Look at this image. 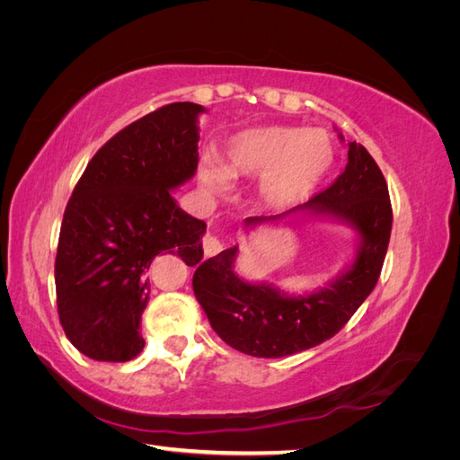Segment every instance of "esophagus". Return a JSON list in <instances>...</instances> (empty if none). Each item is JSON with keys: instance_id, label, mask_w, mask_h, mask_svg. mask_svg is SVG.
<instances>
[{"instance_id": "1", "label": "esophagus", "mask_w": 460, "mask_h": 460, "mask_svg": "<svg viewBox=\"0 0 460 460\" xmlns=\"http://www.w3.org/2000/svg\"><path fill=\"white\" fill-rule=\"evenodd\" d=\"M220 252H222V242H220L218 235L207 234L205 238H203V253H205V257H215Z\"/></svg>"}]
</instances>
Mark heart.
<instances>
[{"label":"heart","mask_w":460,"mask_h":460,"mask_svg":"<svg viewBox=\"0 0 460 460\" xmlns=\"http://www.w3.org/2000/svg\"><path fill=\"white\" fill-rule=\"evenodd\" d=\"M333 147L318 130L261 127L235 134L226 147L225 169L207 163L199 182L208 193H222L230 178L259 176L261 196L272 208H289L309 199L330 172Z\"/></svg>","instance_id":"obj_1"}]
</instances>
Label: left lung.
<instances>
[{"label":"left lung","mask_w":460,"mask_h":460,"mask_svg":"<svg viewBox=\"0 0 460 460\" xmlns=\"http://www.w3.org/2000/svg\"><path fill=\"white\" fill-rule=\"evenodd\" d=\"M347 147L345 171L330 188L284 215L245 220V226L253 228L261 222L309 213L351 226L358 235L355 259L326 288L288 296L272 284L245 282L234 270L235 245L203 262L186 261L188 267L198 264L193 294L208 323L234 349L264 358L311 349L336 336L378 282L394 222L389 191L370 153L357 142Z\"/></svg>","instance_id":"8db88e82"}]
</instances>
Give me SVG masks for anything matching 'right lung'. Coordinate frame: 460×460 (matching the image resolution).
Instances as JSON below:
<instances>
[{
	"label": "right lung",
	"instance_id": "obj_1",
	"mask_svg": "<svg viewBox=\"0 0 460 460\" xmlns=\"http://www.w3.org/2000/svg\"><path fill=\"white\" fill-rule=\"evenodd\" d=\"M203 111L180 102L128 124L92 157L66 203L55 291L61 326L82 355L103 363L140 355L153 259L203 257L207 225L171 193L198 171Z\"/></svg>",
	"mask_w": 460,
	"mask_h": 460
}]
</instances>
